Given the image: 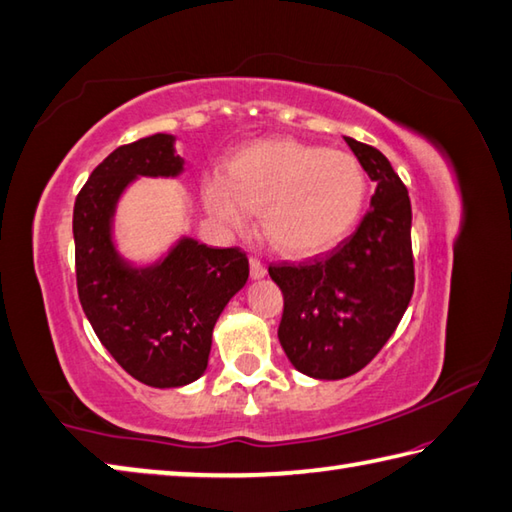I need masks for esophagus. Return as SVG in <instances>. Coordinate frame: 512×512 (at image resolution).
Masks as SVG:
<instances>
[{"label": "esophagus", "mask_w": 512, "mask_h": 512, "mask_svg": "<svg viewBox=\"0 0 512 512\" xmlns=\"http://www.w3.org/2000/svg\"><path fill=\"white\" fill-rule=\"evenodd\" d=\"M266 275V266L259 257H250V277L262 279Z\"/></svg>", "instance_id": "1"}]
</instances>
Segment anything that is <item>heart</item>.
Instances as JSON below:
<instances>
[{
  "instance_id": "1",
  "label": "heart",
  "mask_w": 512,
  "mask_h": 512,
  "mask_svg": "<svg viewBox=\"0 0 512 512\" xmlns=\"http://www.w3.org/2000/svg\"><path fill=\"white\" fill-rule=\"evenodd\" d=\"M366 199V177L344 150L268 139L239 150L228 177L204 182L208 215L228 230H244L262 208V230L279 253L310 257L344 239Z\"/></svg>"
}]
</instances>
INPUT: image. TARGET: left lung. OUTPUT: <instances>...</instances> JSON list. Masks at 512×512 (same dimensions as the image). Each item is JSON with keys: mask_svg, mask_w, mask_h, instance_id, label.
Returning a JSON list of instances; mask_svg holds the SVG:
<instances>
[{"mask_svg": "<svg viewBox=\"0 0 512 512\" xmlns=\"http://www.w3.org/2000/svg\"><path fill=\"white\" fill-rule=\"evenodd\" d=\"M377 182L357 230L328 255L270 264L284 293L279 342L299 373L344 379L362 370L395 333L415 288L408 190L377 148L346 137Z\"/></svg>", "mask_w": 512, "mask_h": 512, "instance_id": "8db88e82", "label": "left lung"}]
</instances>
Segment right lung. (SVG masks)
Returning <instances> with one entry per match:
<instances>
[{"label": "right lung", "mask_w": 512, "mask_h": 512, "mask_svg": "<svg viewBox=\"0 0 512 512\" xmlns=\"http://www.w3.org/2000/svg\"><path fill=\"white\" fill-rule=\"evenodd\" d=\"M173 135H150L110 153L79 190L73 210L75 275L84 313L99 342L137 382L186 386L208 366L213 328L248 279L242 248H210L184 237L162 262L128 266L110 222L135 177H175L184 159Z\"/></svg>", "instance_id": "right-lung-1"}]
</instances>
